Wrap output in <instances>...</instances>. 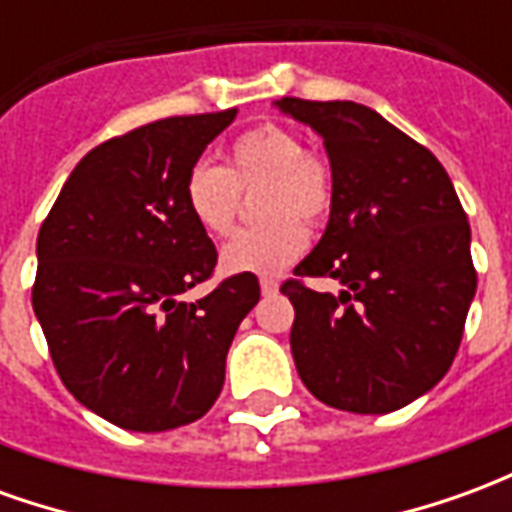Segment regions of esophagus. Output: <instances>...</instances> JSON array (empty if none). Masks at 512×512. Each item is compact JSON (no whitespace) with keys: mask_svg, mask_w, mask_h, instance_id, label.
I'll use <instances>...</instances> for the list:
<instances>
[{"mask_svg":"<svg viewBox=\"0 0 512 512\" xmlns=\"http://www.w3.org/2000/svg\"><path fill=\"white\" fill-rule=\"evenodd\" d=\"M260 290H263V296H274L279 290V282L271 277H263L260 279Z\"/></svg>","mask_w":512,"mask_h":512,"instance_id":"34e87169","label":"esophagus"}]
</instances>
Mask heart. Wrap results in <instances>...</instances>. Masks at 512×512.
<instances>
[{
  "label": "heart",
  "instance_id": "b5f03b06",
  "mask_svg": "<svg viewBox=\"0 0 512 512\" xmlns=\"http://www.w3.org/2000/svg\"><path fill=\"white\" fill-rule=\"evenodd\" d=\"M260 183L257 211L266 222L222 246L219 266L224 274H277L310 241L300 219L318 224L332 211V167L323 156L304 150L296 131L277 123L235 136L224 169L197 161L183 183V202L205 233L227 235L238 216L241 191Z\"/></svg>",
  "mask_w": 512,
  "mask_h": 512
}]
</instances>
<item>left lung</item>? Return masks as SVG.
<instances>
[{"label": "left lung", "mask_w": 512, "mask_h": 512, "mask_svg": "<svg viewBox=\"0 0 512 512\" xmlns=\"http://www.w3.org/2000/svg\"><path fill=\"white\" fill-rule=\"evenodd\" d=\"M323 139L332 211L321 241L282 285L296 321L290 351L326 406L389 414L450 370L472 307V230L428 147L354 101H274ZM332 276L337 297L307 289Z\"/></svg>", "instance_id": "obj_1"}]
</instances>
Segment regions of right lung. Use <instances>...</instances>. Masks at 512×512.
<instances>
[{
  "instance_id": "obj_1",
  "label": "right lung",
  "mask_w": 512,
  "mask_h": 512,
  "mask_svg": "<svg viewBox=\"0 0 512 512\" xmlns=\"http://www.w3.org/2000/svg\"><path fill=\"white\" fill-rule=\"evenodd\" d=\"M233 120L235 109L167 117L98 145L40 227L35 318L62 384L117 428L158 433L200 419L260 299L255 274L180 299L216 266L183 183Z\"/></svg>"
}]
</instances>
